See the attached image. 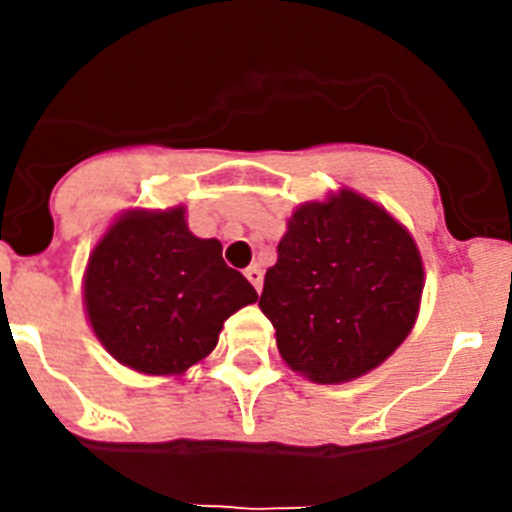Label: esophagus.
Returning a JSON list of instances; mask_svg holds the SVG:
<instances>
[{
    "mask_svg": "<svg viewBox=\"0 0 512 512\" xmlns=\"http://www.w3.org/2000/svg\"><path fill=\"white\" fill-rule=\"evenodd\" d=\"M246 279H248V282L253 284V289H256V292H259V289H261V282H264V274H261L259 266L253 264V266H248V269H246Z\"/></svg>",
    "mask_w": 512,
    "mask_h": 512,
    "instance_id": "34e87169",
    "label": "esophagus"
}]
</instances>
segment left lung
I'll return each mask as SVG.
<instances>
[{
    "label": "left lung",
    "mask_w": 512,
    "mask_h": 512,
    "mask_svg": "<svg viewBox=\"0 0 512 512\" xmlns=\"http://www.w3.org/2000/svg\"><path fill=\"white\" fill-rule=\"evenodd\" d=\"M287 228L259 297L279 354L320 384L372 372L413 330L423 295L418 246L351 189L302 205Z\"/></svg>",
    "instance_id": "obj_1"
}]
</instances>
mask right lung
Returning <instances> with one entry per match:
<instances>
[{
	"mask_svg": "<svg viewBox=\"0 0 512 512\" xmlns=\"http://www.w3.org/2000/svg\"><path fill=\"white\" fill-rule=\"evenodd\" d=\"M256 289L215 238L189 233L184 207L122 215L89 256L84 300L102 346L143 374H182L215 348Z\"/></svg>",
	"mask_w": 512,
	"mask_h": 512,
	"instance_id": "right-lung-1",
	"label": "right lung"
}]
</instances>
